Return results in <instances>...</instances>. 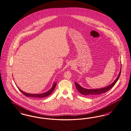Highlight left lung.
I'll return each instance as SVG.
<instances>
[{
    "label": "left lung",
    "mask_w": 131,
    "mask_h": 131,
    "mask_svg": "<svg viewBox=\"0 0 131 131\" xmlns=\"http://www.w3.org/2000/svg\"><path fill=\"white\" fill-rule=\"evenodd\" d=\"M121 70L119 73V74H118V77H117L116 79L115 80V81L112 84L110 85L109 86H108L107 87H106L103 88L98 89H85V88H82V87H81L77 82H74L75 85V87H76L77 89L80 94H81L83 95H87V96H94V95H96L102 94L103 93H105L106 92L108 91L111 88H112L114 87V86L115 85V83H116V82L117 81L118 79L120 77V75L121 74Z\"/></svg>",
    "instance_id": "obj_1"
}]
</instances>
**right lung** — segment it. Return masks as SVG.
<instances>
[{
    "label": "right lung",
    "instance_id": "right-lung-1",
    "mask_svg": "<svg viewBox=\"0 0 131 131\" xmlns=\"http://www.w3.org/2000/svg\"><path fill=\"white\" fill-rule=\"evenodd\" d=\"M57 83H53V85L52 86V88L50 89L49 91H48L47 92L41 94H27L26 93H24V92L22 91L20 89H18L19 90V91L21 92V93L24 94V95L26 96L27 97H37V98H42V97H46L47 96L49 95L50 94H51L53 92V91H54V90L55 89V87L56 86Z\"/></svg>",
    "mask_w": 131,
    "mask_h": 131
}]
</instances>
